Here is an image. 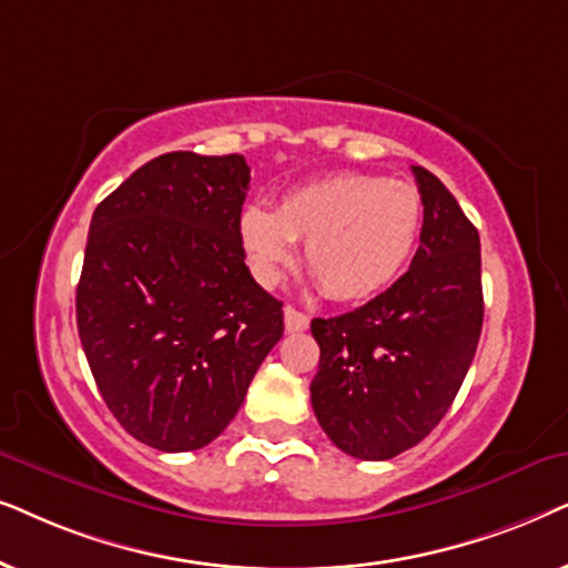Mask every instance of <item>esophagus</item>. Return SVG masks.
<instances>
[{"instance_id":"esophagus-1","label":"esophagus","mask_w":568,"mask_h":568,"mask_svg":"<svg viewBox=\"0 0 568 568\" xmlns=\"http://www.w3.org/2000/svg\"><path fill=\"white\" fill-rule=\"evenodd\" d=\"M285 329L288 332H304L308 327V316L304 312H298V308L293 306H285Z\"/></svg>"}]
</instances>
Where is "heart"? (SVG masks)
<instances>
[{
    "instance_id": "obj_1",
    "label": "heart",
    "mask_w": 568,
    "mask_h": 568,
    "mask_svg": "<svg viewBox=\"0 0 568 568\" xmlns=\"http://www.w3.org/2000/svg\"><path fill=\"white\" fill-rule=\"evenodd\" d=\"M423 229V196L410 181L335 173L291 189L275 213L246 205L239 239L262 285H275L304 241V262L332 298L379 293L410 262Z\"/></svg>"
}]
</instances>
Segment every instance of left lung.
<instances>
[{
    "label": "left lung",
    "mask_w": 568,
    "mask_h": 568,
    "mask_svg": "<svg viewBox=\"0 0 568 568\" xmlns=\"http://www.w3.org/2000/svg\"><path fill=\"white\" fill-rule=\"evenodd\" d=\"M413 173L423 229L410 270L355 312L312 322L314 415L355 459H392L438 426L483 329L478 229L434 173Z\"/></svg>",
    "instance_id": "1"
}]
</instances>
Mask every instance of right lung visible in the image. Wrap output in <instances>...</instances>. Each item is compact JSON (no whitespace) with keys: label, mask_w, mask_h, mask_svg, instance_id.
I'll return each instance as SVG.
<instances>
[{"label":"right lung","mask_w":568,"mask_h":568,"mask_svg":"<svg viewBox=\"0 0 568 568\" xmlns=\"http://www.w3.org/2000/svg\"><path fill=\"white\" fill-rule=\"evenodd\" d=\"M248 179L244 155L165 153L90 221L80 343L113 418L153 449L221 436L283 337L239 239Z\"/></svg>","instance_id":"1"}]
</instances>
